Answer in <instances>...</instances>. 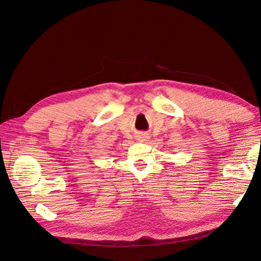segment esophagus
<instances>
[{
  "instance_id": "esophagus-1",
  "label": "esophagus",
  "mask_w": 261,
  "mask_h": 261,
  "mask_svg": "<svg viewBox=\"0 0 261 261\" xmlns=\"http://www.w3.org/2000/svg\"><path fill=\"white\" fill-rule=\"evenodd\" d=\"M149 138H150V136H149V134H147V132H140V134L137 136V140L143 142V141L149 140Z\"/></svg>"
}]
</instances>
